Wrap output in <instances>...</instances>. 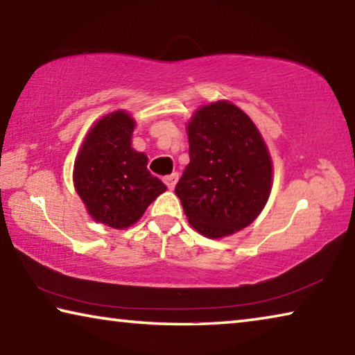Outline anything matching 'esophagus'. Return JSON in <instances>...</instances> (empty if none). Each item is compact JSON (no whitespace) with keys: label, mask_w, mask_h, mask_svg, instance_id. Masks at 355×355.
I'll return each instance as SVG.
<instances>
[{"label":"esophagus","mask_w":355,"mask_h":355,"mask_svg":"<svg viewBox=\"0 0 355 355\" xmlns=\"http://www.w3.org/2000/svg\"><path fill=\"white\" fill-rule=\"evenodd\" d=\"M177 182H178V173H177V172H173V173H171V175H166V177H164V183H166V186H167V188H169V189L175 188Z\"/></svg>","instance_id":"esophagus-1"}]
</instances>
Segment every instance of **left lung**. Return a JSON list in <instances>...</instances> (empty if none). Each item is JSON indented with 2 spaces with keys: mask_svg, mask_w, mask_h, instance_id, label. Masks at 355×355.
I'll return each mask as SVG.
<instances>
[{
  "mask_svg": "<svg viewBox=\"0 0 355 355\" xmlns=\"http://www.w3.org/2000/svg\"><path fill=\"white\" fill-rule=\"evenodd\" d=\"M189 164L175 186L189 224L207 238L232 235L266 205L272 163L250 117L228 101L202 106L188 125Z\"/></svg>",
  "mask_w": 355,
  "mask_h": 355,
  "instance_id": "obj_1",
  "label": "left lung"
}]
</instances>
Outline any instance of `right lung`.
I'll list each match as a JSON object with an SVG mask.
<instances>
[{
	"label": "right lung",
	"mask_w": 355,
	"mask_h": 355,
	"mask_svg": "<svg viewBox=\"0 0 355 355\" xmlns=\"http://www.w3.org/2000/svg\"><path fill=\"white\" fill-rule=\"evenodd\" d=\"M135 120L125 111L100 119L76 156L73 183L89 214L112 228H127L167 189L147 169L148 158L131 147Z\"/></svg>",
	"instance_id": "right-lung-1"
}]
</instances>
